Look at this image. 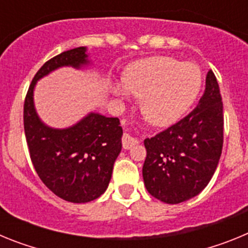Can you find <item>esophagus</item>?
Wrapping results in <instances>:
<instances>
[{
    "mask_svg": "<svg viewBox=\"0 0 248 248\" xmlns=\"http://www.w3.org/2000/svg\"><path fill=\"white\" fill-rule=\"evenodd\" d=\"M122 143H123V148L130 149V148H133L134 145H137L139 141H138L135 138L131 137L130 134H124V135H123V138H122Z\"/></svg>",
    "mask_w": 248,
    "mask_h": 248,
    "instance_id": "esophagus-1",
    "label": "esophagus"
}]
</instances>
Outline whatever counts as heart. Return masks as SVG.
Here are the masks:
<instances>
[{
    "label": "heart",
    "instance_id": "heart-1",
    "mask_svg": "<svg viewBox=\"0 0 248 248\" xmlns=\"http://www.w3.org/2000/svg\"><path fill=\"white\" fill-rule=\"evenodd\" d=\"M202 85V73L195 63L171 57H153L135 62L124 74V84L115 83L114 94L129 99L141 97L140 108L155 126H168L190 108Z\"/></svg>",
    "mask_w": 248,
    "mask_h": 248
}]
</instances>
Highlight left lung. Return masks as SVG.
<instances>
[{
    "mask_svg": "<svg viewBox=\"0 0 248 248\" xmlns=\"http://www.w3.org/2000/svg\"><path fill=\"white\" fill-rule=\"evenodd\" d=\"M222 144V98L217 79L209 71L198 107L144 140L143 177L149 194L166 203H180L200 194L217 168Z\"/></svg>",
    "mask_w": 248,
    "mask_h": 248,
    "instance_id": "8db88e82",
    "label": "left lung"
}]
</instances>
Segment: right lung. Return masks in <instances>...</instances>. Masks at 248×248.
Returning a JSON list of instances; mask_svg holds the SVG:
<instances>
[{"label":"right lung","instance_id":"right-lung-1","mask_svg":"<svg viewBox=\"0 0 248 248\" xmlns=\"http://www.w3.org/2000/svg\"><path fill=\"white\" fill-rule=\"evenodd\" d=\"M89 63L85 47L50 58L34 76L23 107L26 140L39 179L58 198L74 203L95 200L108 187L114 161L122 150L120 122L89 113L69 128H50L39 119L33 92L37 80L57 68L79 69Z\"/></svg>","mask_w":248,"mask_h":248}]
</instances>
